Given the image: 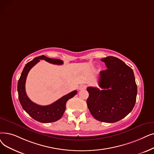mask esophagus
<instances>
[{
	"instance_id": "obj_1",
	"label": "esophagus",
	"mask_w": 154,
	"mask_h": 154,
	"mask_svg": "<svg viewBox=\"0 0 154 154\" xmlns=\"http://www.w3.org/2000/svg\"><path fill=\"white\" fill-rule=\"evenodd\" d=\"M86 85H84V84H82L81 85H80L79 87V90H82V89H85L86 88Z\"/></svg>"
}]
</instances>
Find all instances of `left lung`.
I'll return each instance as SVG.
<instances>
[{
  "label": "left lung",
  "instance_id": "left-lung-1",
  "mask_svg": "<svg viewBox=\"0 0 154 154\" xmlns=\"http://www.w3.org/2000/svg\"><path fill=\"white\" fill-rule=\"evenodd\" d=\"M105 70L100 72L99 86L88 87L87 104L91 115L98 121L115 123L128 115L135 106L137 86L133 70L121 60L107 57Z\"/></svg>",
  "mask_w": 154,
  "mask_h": 154
}]
</instances>
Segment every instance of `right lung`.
<instances>
[{
  "mask_svg": "<svg viewBox=\"0 0 154 154\" xmlns=\"http://www.w3.org/2000/svg\"><path fill=\"white\" fill-rule=\"evenodd\" d=\"M40 60H45V61L55 65H62L63 63L61 60L48 58L45 55L36 57L26 63L17 83L18 97L23 109L31 118L41 123H52L58 121L62 118L65 111L66 102L69 99L76 95L77 91H73L48 106H40L31 101L26 92V80L31 69L39 62Z\"/></svg>",
  "mask_w": 154,
  "mask_h": 154,
  "instance_id": "1",
  "label": "right lung"
}]
</instances>
